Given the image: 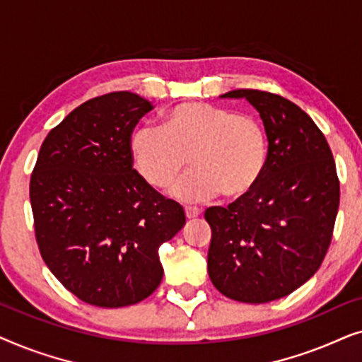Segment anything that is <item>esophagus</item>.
I'll use <instances>...</instances> for the list:
<instances>
[{
  "label": "esophagus",
  "mask_w": 362,
  "mask_h": 362,
  "mask_svg": "<svg viewBox=\"0 0 362 362\" xmlns=\"http://www.w3.org/2000/svg\"><path fill=\"white\" fill-rule=\"evenodd\" d=\"M185 212H186L187 219H194V217H197V216L201 214V209H199V207L186 206V207H185Z\"/></svg>",
  "instance_id": "34e87169"
}]
</instances>
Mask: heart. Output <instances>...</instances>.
Wrapping results in <instances>:
<instances>
[{
	"label": "heart",
	"mask_w": 362,
	"mask_h": 362,
	"mask_svg": "<svg viewBox=\"0 0 362 362\" xmlns=\"http://www.w3.org/2000/svg\"><path fill=\"white\" fill-rule=\"evenodd\" d=\"M269 133L259 118L204 102H185L163 115L161 128L141 127L132 135L138 175L156 189L177 182L173 196L187 202L211 199L222 191L239 199L255 189L269 165Z\"/></svg>",
	"instance_id": "1"
}]
</instances>
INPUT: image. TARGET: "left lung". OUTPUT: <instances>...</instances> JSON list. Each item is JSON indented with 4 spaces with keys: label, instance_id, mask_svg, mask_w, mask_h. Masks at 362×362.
Masks as SVG:
<instances>
[{
    "label": "left lung",
    "instance_id": "obj_1",
    "mask_svg": "<svg viewBox=\"0 0 362 362\" xmlns=\"http://www.w3.org/2000/svg\"><path fill=\"white\" fill-rule=\"evenodd\" d=\"M264 120L270 156L254 191L204 212L212 237L207 272L217 290L244 303L290 295L320 269L333 237L339 180L316 123L276 93L239 88Z\"/></svg>",
    "mask_w": 362,
    "mask_h": 362
}]
</instances>
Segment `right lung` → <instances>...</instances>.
Masks as SVG:
<instances>
[{"instance_id":"add662e5","label":"right lung","mask_w":362,"mask_h":362,"mask_svg":"<svg viewBox=\"0 0 362 362\" xmlns=\"http://www.w3.org/2000/svg\"><path fill=\"white\" fill-rule=\"evenodd\" d=\"M151 108L132 92L83 102L47 133L29 182L42 260L100 308L148 298L163 279L161 244L186 224L182 207L133 170V128Z\"/></svg>"}]
</instances>
